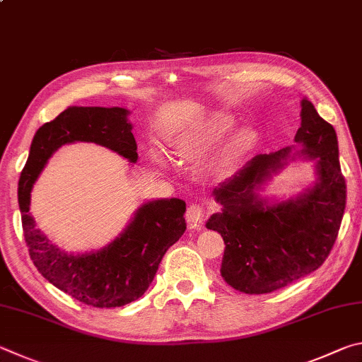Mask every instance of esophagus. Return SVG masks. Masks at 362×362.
Here are the masks:
<instances>
[{"label":"esophagus","mask_w":362,"mask_h":362,"mask_svg":"<svg viewBox=\"0 0 362 362\" xmlns=\"http://www.w3.org/2000/svg\"><path fill=\"white\" fill-rule=\"evenodd\" d=\"M208 216V210L205 206L197 205V204H192L191 206L187 208V213H186V219L189 224L192 226H202L204 224V221Z\"/></svg>","instance_id":"obj_1"}]
</instances>
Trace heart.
<instances>
[{"label":"heart","mask_w":362,"mask_h":362,"mask_svg":"<svg viewBox=\"0 0 362 362\" xmlns=\"http://www.w3.org/2000/svg\"><path fill=\"white\" fill-rule=\"evenodd\" d=\"M233 124V119L226 114H216V116L206 120L204 125H200L197 130H194L187 135L181 136L176 141V152L177 156L185 160H192V158L204 154L210 144L224 135V133L230 129ZM255 132L245 129L238 132L232 141L226 148V157L227 158H237L248 151L252 143H255Z\"/></svg>","instance_id":"obj_1"}]
</instances>
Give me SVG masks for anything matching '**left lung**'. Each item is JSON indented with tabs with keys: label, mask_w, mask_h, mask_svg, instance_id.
<instances>
[{
	"label": "left lung",
	"mask_w": 362,
	"mask_h": 362,
	"mask_svg": "<svg viewBox=\"0 0 362 362\" xmlns=\"http://www.w3.org/2000/svg\"><path fill=\"white\" fill-rule=\"evenodd\" d=\"M296 143L316 158L318 182L299 199L269 205L255 189L284 165L289 148L259 154L230 180L214 189L223 213L206 227L224 240L221 275L245 294H269L320 269L337 240L346 205V185L339 163L334 127L312 101H300Z\"/></svg>",
	"instance_id": "8db88e82"
}]
</instances>
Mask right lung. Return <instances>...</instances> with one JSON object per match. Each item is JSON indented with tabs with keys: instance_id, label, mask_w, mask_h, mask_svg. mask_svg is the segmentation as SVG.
<instances>
[{
	"instance_id": "add662e5",
	"label": "right lung",
	"mask_w": 362,
	"mask_h": 362,
	"mask_svg": "<svg viewBox=\"0 0 362 362\" xmlns=\"http://www.w3.org/2000/svg\"><path fill=\"white\" fill-rule=\"evenodd\" d=\"M124 107L73 106L40 127L18 180V206L25 243L40 274L86 305L122 307L141 297L154 280L165 252L186 230V204L180 199L144 204L125 232L88 255H66L36 229L30 216L31 187L60 146L92 141L136 162V141Z\"/></svg>"
}]
</instances>
